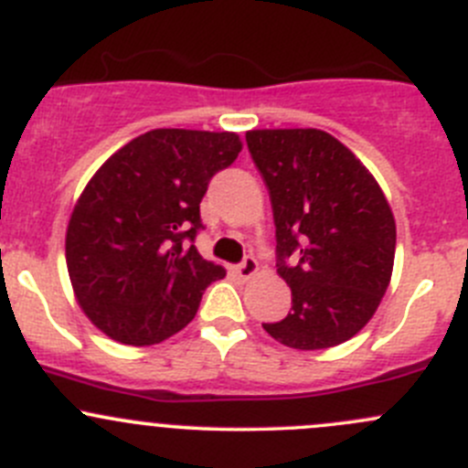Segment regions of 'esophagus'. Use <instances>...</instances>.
Returning <instances> with one entry per match:
<instances>
[{
  "label": "esophagus",
  "mask_w": 468,
  "mask_h": 468,
  "mask_svg": "<svg viewBox=\"0 0 468 468\" xmlns=\"http://www.w3.org/2000/svg\"><path fill=\"white\" fill-rule=\"evenodd\" d=\"M256 271H258V262H256V258H251V256H247L242 262L235 264V273H238L239 278H244V281H247V278H251Z\"/></svg>",
  "instance_id": "esophagus-1"
}]
</instances>
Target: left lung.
Wrapping results in <instances>:
<instances>
[{
  "label": "left lung",
  "mask_w": 468,
  "mask_h": 468,
  "mask_svg": "<svg viewBox=\"0 0 468 468\" xmlns=\"http://www.w3.org/2000/svg\"><path fill=\"white\" fill-rule=\"evenodd\" d=\"M276 224V267L292 313L262 328L317 351L360 333L391 281L396 221L378 181L348 146L319 129L249 131ZM299 255L294 268L286 264Z\"/></svg>",
  "instance_id": "obj_1"
}]
</instances>
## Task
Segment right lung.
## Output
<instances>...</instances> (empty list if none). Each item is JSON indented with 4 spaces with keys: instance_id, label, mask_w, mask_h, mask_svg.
<instances>
[{
    "instance_id": "right-lung-1",
    "label": "right lung",
    "mask_w": 468,
    "mask_h": 468,
    "mask_svg": "<svg viewBox=\"0 0 468 468\" xmlns=\"http://www.w3.org/2000/svg\"><path fill=\"white\" fill-rule=\"evenodd\" d=\"M242 151L229 131L154 129L97 169L65 235V261L86 317L111 339L151 346L195 319L224 267L195 242L207 183Z\"/></svg>"
}]
</instances>
